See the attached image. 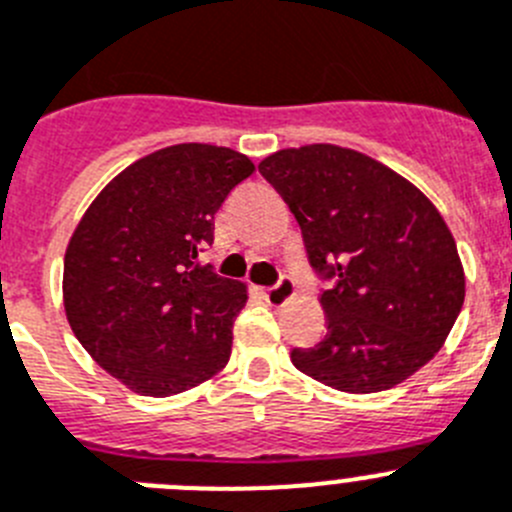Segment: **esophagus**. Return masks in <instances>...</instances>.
<instances>
[{"label": "esophagus", "mask_w": 512, "mask_h": 512, "mask_svg": "<svg viewBox=\"0 0 512 512\" xmlns=\"http://www.w3.org/2000/svg\"><path fill=\"white\" fill-rule=\"evenodd\" d=\"M293 293H296V285H293V280L288 278H280L273 288L262 290V296H265V301L270 303V306H283L285 301L293 298Z\"/></svg>", "instance_id": "esophagus-1"}]
</instances>
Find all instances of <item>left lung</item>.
I'll return each mask as SVG.
<instances>
[{
    "label": "left lung",
    "instance_id": "8db88e82",
    "mask_svg": "<svg viewBox=\"0 0 512 512\" xmlns=\"http://www.w3.org/2000/svg\"><path fill=\"white\" fill-rule=\"evenodd\" d=\"M260 173L301 224L326 334L293 349L303 375L342 393H380L444 347L464 303V267L444 216L388 165L339 145L285 147Z\"/></svg>",
    "mask_w": 512,
    "mask_h": 512
}]
</instances>
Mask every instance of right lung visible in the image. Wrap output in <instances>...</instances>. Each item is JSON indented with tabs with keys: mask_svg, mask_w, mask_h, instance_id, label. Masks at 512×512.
<instances>
[{
	"mask_svg": "<svg viewBox=\"0 0 512 512\" xmlns=\"http://www.w3.org/2000/svg\"><path fill=\"white\" fill-rule=\"evenodd\" d=\"M255 163L183 142L135 160L91 201L63 262V306L101 370L150 398L211 380L232 354L247 285L201 265L214 214Z\"/></svg>",
	"mask_w": 512,
	"mask_h": 512,
	"instance_id": "right-lung-1",
	"label": "right lung"
}]
</instances>
